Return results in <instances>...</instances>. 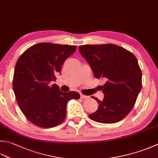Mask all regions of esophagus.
Returning <instances> with one entry per match:
<instances>
[{
    "instance_id": "34e87169",
    "label": "esophagus",
    "mask_w": 158,
    "mask_h": 158,
    "mask_svg": "<svg viewBox=\"0 0 158 158\" xmlns=\"http://www.w3.org/2000/svg\"><path fill=\"white\" fill-rule=\"evenodd\" d=\"M81 98H84V99H87V98H89V96H86V95H84V94H81Z\"/></svg>"
}]
</instances>
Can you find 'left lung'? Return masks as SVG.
Returning <instances> with one entry per match:
<instances>
[{"label": "left lung", "mask_w": 158, "mask_h": 158, "mask_svg": "<svg viewBox=\"0 0 158 158\" xmlns=\"http://www.w3.org/2000/svg\"><path fill=\"white\" fill-rule=\"evenodd\" d=\"M79 52L91 67L95 78L103 79V101L98 110L89 114L94 121L112 124L131 112L142 88V72L136 57L116 44L81 45Z\"/></svg>", "instance_id": "1"}]
</instances>
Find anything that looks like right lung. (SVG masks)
Masks as SVG:
<instances>
[{"label":"right lung","instance_id":"obj_1","mask_svg":"<svg viewBox=\"0 0 158 158\" xmlns=\"http://www.w3.org/2000/svg\"><path fill=\"white\" fill-rule=\"evenodd\" d=\"M76 48L74 45L39 43L27 49L18 60L14 92L22 112L36 126L51 128L60 125L66 118L68 102L80 98L78 92H63L57 84H50Z\"/></svg>","mask_w":158,"mask_h":158}]
</instances>
